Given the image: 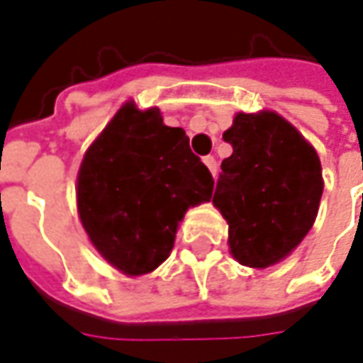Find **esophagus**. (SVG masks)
<instances>
[{"mask_svg": "<svg viewBox=\"0 0 363 363\" xmlns=\"http://www.w3.org/2000/svg\"><path fill=\"white\" fill-rule=\"evenodd\" d=\"M203 164L209 167V172H211V174H213V177H215V174H217V162H215V157L213 156H206V157H203Z\"/></svg>", "mask_w": 363, "mask_h": 363, "instance_id": "obj_1", "label": "esophagus"}]
</instances>
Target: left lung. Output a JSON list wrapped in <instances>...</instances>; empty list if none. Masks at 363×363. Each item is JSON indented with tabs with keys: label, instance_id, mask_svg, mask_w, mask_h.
Returning <instances> with one entry per match:
<instances>
[{
	"label": "left lung",
	"instance_id": "obj_1",
	"mask_svg": "<svg viewBox=\"0 0 363 363\" xmlns=\"http://www.w3.org/2000/svg\"><path fill=\"white\" fill-rule=\"evenodd\" d=\"M233 154L221 162L213 206L229 225V249L245 267L267 269L298 247L324 189L316 150L272 110L239 112L223 132Z\"/></svg>",
	"mask_w": 363,
	"mask_h": 363
}]
</instances>
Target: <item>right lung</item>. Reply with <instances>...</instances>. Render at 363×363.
Returning <instances> with one entry per match:
<instances>
[{"mask_svg":"<svg viewBox=\"0 0 363 363\" xmlns=\"http://www.w3.org/2000/svg\"><path fill=\"white\" fill-rule=\"evenodd\" d=\"M213 177L182 128L157 108L126 102L82 157L77 207L94 249L128 277L166 261L189 207L209 201Z\"/></svg>","mask_w":363,"mask_h":363,"instance_id":"right-lung-1","label":"right lung"}]
</instances>
